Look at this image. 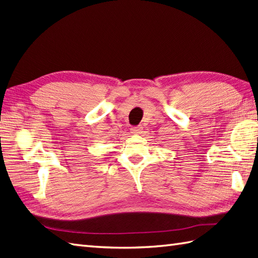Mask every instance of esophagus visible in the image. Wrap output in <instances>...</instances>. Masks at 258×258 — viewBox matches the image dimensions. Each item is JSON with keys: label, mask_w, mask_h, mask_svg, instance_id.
Returning <instances> with one entry per match:
<instances>
[{"label": "esophagus", "mask_w": 258, "mask_h": 258, "mask_svg": "<svg viewBox=\"0 0 258 258\" xmlns=\"http://www.w3.org/2000/svg\"><path fill=\"white\" fill-rule=\"evenodd\" d=\"M142 127L141 126H133L132 128H131V132H132L133 134H141L142 133Z\"/></svg>", "instance_id": "esophagus-1"}]
</instances>
